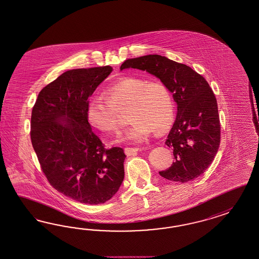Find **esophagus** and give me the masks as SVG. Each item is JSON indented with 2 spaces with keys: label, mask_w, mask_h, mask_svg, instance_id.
I'll return each instance as SVG.
<instances>
[{
  "label": "esophagus",
  "mask_w": 259,
  "mask_h": 259,
  "mask_svg": "<svg viewBox=\"0 0 259 259\" xmlns=\"http://www.w3.org/2000/svg\"><path fill=\"white\" fill-rule=\"evenodd\" d=\"M140 150V148H137V147H126L125 148V153H126V155H128V156H131V155H136L138 151Z\"/></svg>",
  "instance_id": "34e87169"
}]
</instances>
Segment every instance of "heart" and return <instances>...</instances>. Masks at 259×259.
Wrapping results in <instances>:
<instances>
[{
	"label": "heart",
	"mask_w": 259,
	"mask_h": 259,
	"mask_svg": "<svg viewBox=\"0 0 259 259\" xmlns=\"http://www.w3.org/2000/svg\"><path fill=\"white\" fill-rule=\"evenodd\" d=\"M105 98L93 97L86 106L90 124L105 133L119 126V115L127 110L130 127L122 140L143 143L149 135L165 133L175 120V103L169 88L161 81L124 77L109 85Z\"/></svg>",
	"instance_id": "1"
}]
</instances>
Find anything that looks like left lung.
Masks as SVG:
<instances>
[{"label": "left lung", "instance_id": "obj_1", "mask_svg": "<svg viewBox=\"0 0 259 259\" xmlns=\"http://www.w3.org/2000/svg\"><path fill=\"white\" fill-rule=\"evenodd\" d=\"M129 68L160 78L177 103V117L165 142L173 148L175 161L160 175L183 184L201 176L213 161L221 139L217 100L207 81L187 65L159 54L127 59L120 66L121 71Z\"/></svg>", "mask_w": 259, "mask_h": 259}]
</instances>
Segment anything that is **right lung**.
Wrapping results in <instances>:
<instances>
[{
    "mask_svg": "<svg viewBox=\"0 0 259 259\" xmlns=\"http://www.w3.org/2000/svg\"><path fill=\"white\" fill-rule=\"evenodd\" d=\"M111 66L65 71L39 93L30 139L51 186L83 204L110 200L124 179V151L106 149L86 117L89 98Z\"/></svg>",
    "mask_w": 259,
    "mask_h": 259,
    "instance_id": "obj_1",
    "label": "right lung"
}]
</instances>
